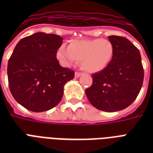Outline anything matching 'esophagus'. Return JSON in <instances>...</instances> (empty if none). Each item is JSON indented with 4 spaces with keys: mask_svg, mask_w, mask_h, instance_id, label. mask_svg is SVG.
I'll use <instances>...</instances> for the list:
<instances>
[{
    "mask_svg": "<svg viewBox=\"0 0 153 153\" xmlns=\"http://www.w3.org/2000/svg\"><path fill=\"white\" fill-rule=\"evenodd\" d=\"M82 73H80V72H75V74H74V76H75V78H79V77L81 76L82 75Z\"/></svg>",
    "mask_w": 153,
    "mask_h": 153,
    "instance_id": "obj_1",
    "label": "esophagus"
}]
</instances>
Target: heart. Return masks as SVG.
<instances>
[{
	"label": "heart",
	"instance_id": "1",
	"mask_svg": "<svg viewBox=\"0 0 153 153\" xmlns=\"http://www.w3.org/2000/svg\"><path fill=\"white\" fill-rule=\"evenodd\" d=\"M114 55V45L107 39L71 40L67 48L62 45L56 51V58L62 66L71 67L81 61L82 68L90 73L105 69Z\"/></svg>",
	"mask_w": 153,
	"mask_h": 153
}]
</instances>
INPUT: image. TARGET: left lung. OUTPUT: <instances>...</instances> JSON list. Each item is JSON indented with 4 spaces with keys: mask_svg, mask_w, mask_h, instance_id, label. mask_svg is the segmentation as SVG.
<instances>
[{
    "mask_svg": "<svg viewBox=\"0 0 153 153\" xmlns=\"http://www.w3.org/2000/svg\"><path fill=\"white\" fill-rule=\"evenodd\" d=\"M114 55L108 67L92 75L93 83L86 90V97L96 109L116 112L130 105L140 92L144 69L140 51L128 39L108 37Z\"/></svg>",
    "mask_w": 153,
    "mask_h": 153,
    "instance_id": "1",
    "label": "left lung"
}]
</instances>
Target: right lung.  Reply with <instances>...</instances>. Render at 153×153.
<instances>
[{"label":"right lung","instance_id":"obj_1","mask_svg":"<svg viewBox=\"0 0 153 153\" xmlns=\"http://www.w3.org/2000/svg\"><path fill=\"white\" fill-rule=\"evenodd\" d=\"M55 34L36 32L18 42L8 62V86L15 100L32 112H44L60 102L74 71L61 67L56 51L62 44Z\"/></svg>","mask_w":153,"mask_h":153}]
</instances>
